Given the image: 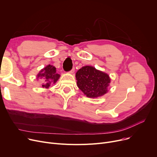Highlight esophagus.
<instances>
[{
    "label": "esophagus",
    "mask_w": 157,
    "mask_h": 157,
    "mask_svg": "<svg viewBox=\"0 0 157 157\" xmlns=\"http://www.w3.org/2000/svg\"><path fill=\"white\" fill-rule=\"evenodd\" d=\"M74 71H75V69H74V68H72L71 71H70V73H73L74 72Z\"/></svg>",
    "instance_id": "1"
}]
</instances>
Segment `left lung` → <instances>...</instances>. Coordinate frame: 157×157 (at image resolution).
Returning a JSON list of instances; mask_svg holds the SVG:
<instances>
[{"mask_svg":"<svg viewBox=\"0 0 157 157\" xmlns=\"http://www.w3.org/2000/svg\"><path fill=\"white\" fill-rule=\"evenodd\" d=\"M78 88L88 97H100L108 92L110 78L108 74L92 66H85L76 74Z\"/></svg>","mask_w":157,"mask_h":157,"instance_id":"obj_1","label":"left lung"}]
</instances>
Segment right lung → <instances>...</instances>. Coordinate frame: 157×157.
Here are the masks:
<instances>
[{
    "label": "right lung",
    "instance_id": "add662e5",
    "mask_svg": "<svg viewBox=\"0 0 157 157\" xmlns=\"http://www.w3.org/2000/svg\"><path fill=\"white\" fill-rule=\"evenodd\" d=\"M40 78L44 81V83L42 85L43 87L48 88L53 83H55L59 79L60 75L56 72V68L53 65H48L43 69L41 70L38 74L37 78Z\"/></svg>",
    "mask_w": 157,
    "mask_h": 157
}]
</instances>
